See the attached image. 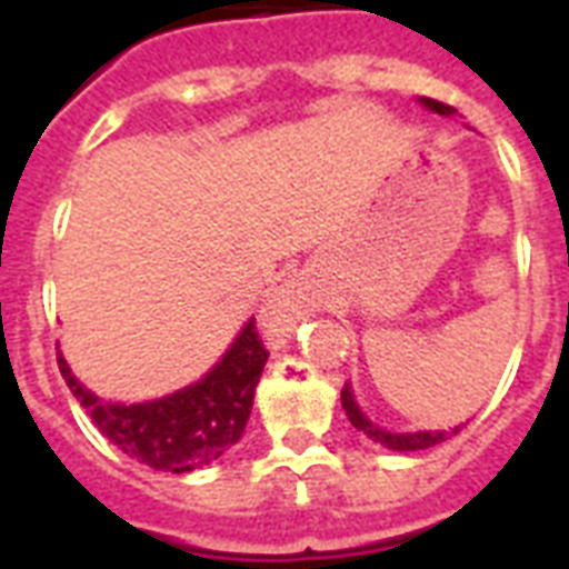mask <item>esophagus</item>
<instances>
[{
	"label": "esophagus",
	"mask_w": 569,
	"mask_h": 569,
	"mask_svg": "<svg viewBox=\"0 0 569 569\" xmlns=\"http://www.w3.org/2000/svg\"><path fill=\"white\" fill-rule=\"evenodd\" d=\"M303 303H307V298H303L301 286L286 283L283 289H277V295L268 303V321H274L277 328H289L295 319L303 316Z\"/></svg>",
	"instance_id": "34e87169"
}]
</instances>
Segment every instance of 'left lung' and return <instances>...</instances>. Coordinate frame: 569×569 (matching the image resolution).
<instances>
[{
  "label": "left lung",
  "mask_w": 569,
  "mask_h": 569,
  "mask_svg": "<svg viewBox=\"0 0 569 569\" xmlns=\"http://www.w3.org/2000/svg\"><path fill=\"white\" fill-rule=\"evenodd\" d=\"M428 109H433L437 114H455V109L451 106H446V102L440 100H422ZM342 407H346L348 419H351V425H355L357 431H363L366 437H372L375 442H380V446H387V449L392 451H419V449H431V446H437V442H446L451 437V433H458L460 428H455V431H416V433H389L383 431V428H378V425H372L369 419H366L363 413H360V407H357L355 396H351V389H342Z\"/></svg>",
  "instance_id": "1"
}]
</instances>
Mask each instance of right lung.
<instances>
[{"instance_id":"1","label":"right lung","mask_w":569,"mask_h":569,"mask_svg":"<svg viewBox=\"0 0 569 569\" xmlns=\"http://www.w3.org/2000/svg\"><path fill=\"white\" fill-rule=\"evenodd\" d=\"M266 360L257 321H248L212 372L159 401L109 405L73 378L61 355L58 369L93 425L123 455L162 472H191L218 460L241 440Z\"/></svg>"}]
</instances>
